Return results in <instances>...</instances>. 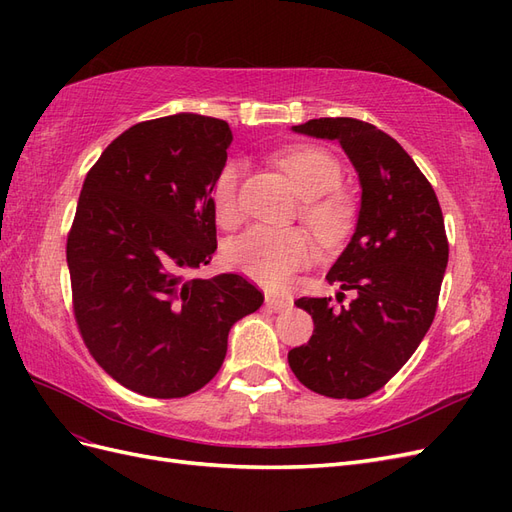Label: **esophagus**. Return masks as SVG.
<instances>
[{
	"instance_id": "34e87169",
	"label": "esophagus",
	"mask_w": 512,
	"mask_h": 512,
	"mask_svg": "<svg viewBox=\"0 0 512 512\" xmlns=\"http://www.w3.org/2000/svg\"><path fill=\"white\" fill-rule=\"evenodd\" d=\"M265 303L269 309H273V312H286V309L292 307V301L284 297H267Z\"/></svg>"
}]
</instances>
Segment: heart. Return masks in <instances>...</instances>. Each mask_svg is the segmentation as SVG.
I'll return each instance as SVG.
<instances>
[{
  "instance_id": "obj_1",
  "label": "heart",
  "mask_w": 512,
  "mask_h": 512,
  "mask_svg": "<svg viewBox=\"0 0 512 512\" xmlns=\"http://www.w3.org/2000/svg\"><path fill=\"white\" fill-rule=\"evenodd\" d=\"M280 166L286 170L297 192L307 198L305 220L312 224L320 235L331 237L342 226L344 207L337 198H322L333 192L342 168L329 151L316 147L292 149L280 158ZM239 164H226L213 183V207L222 224L237 220V188H239ZM314 243L301 230H275L267 226H254L243 235L232 239L226 258L237 271L252 280L280 288L294 271L303 269L314 258Z\"/></svg>"
}]
</instances>
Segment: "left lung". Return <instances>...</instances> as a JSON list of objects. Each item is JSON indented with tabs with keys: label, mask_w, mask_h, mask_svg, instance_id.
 <instances>
[{
	"label": "left lung",
	"mask_w": 512,
	"mask_h": 512,
	"mask_svg": "<svg viewBox=\"0 0 512 512\" xmlns=\"http://www.w3.org/2000/svg\"><path fill=\"white\" fill-rule=\"evenodd\" d=\"M292 132L337 141L361 183L354 235L327 280L352 301L303 297L294 305L314 320L307 344L288 352L309 391L361 399L406 365L436 316L448 241L431 183L395 138L352 117L309 119Z\"/></svg>",
	"instance_id": "8db88e82"
}]
</instances>
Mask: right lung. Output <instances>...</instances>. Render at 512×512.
I'll list each match as a JSON object with an SVG mask.
<instances>
[{
	"label": "right lung",
	"instance_id": "add662e5",
	"mask_svg": "<svg viewBox=\"0 0 512 512\" xmlns=\"http://www.w3.org/2000/svg\"><path fill=\"white\" fill-rule=\"evenodd\" d=\"M228 123L177 113L136 123L87 173L68 237L74 316L108 376L145 397H185L218 374L232 324L262 292L237 273L190 280L215 243L213 183Z\"/></svg>",
	"mask_w": 512,
	"mask_h": 512
}]
</instances>
